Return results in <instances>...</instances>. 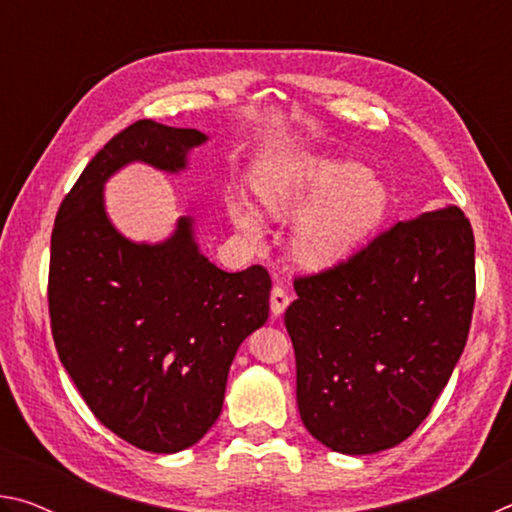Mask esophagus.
Instances as JSON below:
<instances>
[{"label":"esophagus","mask_w":512,"mask_h":512,"mask_svg":"<svg viewBox=\"0 0 512 512\" xmlns=\"http://www.w3.org/2000/svg\"><path fill=\"white\" fill-rule=\"evenodd\" d=\"M289 302H291V298H289V293L284 291L282 287H273V291H271V314L273 316H282L284 314V309L289 307Z\"/></svg>","instance_id":"1"}]
</instances>
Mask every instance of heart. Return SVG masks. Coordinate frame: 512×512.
I'll return each mask as SVG.
<instances>
[{
	"label": "heart",
	"mask_w": 512,
	"mask_h": 512,
	"mask_svg": "<svg viewBox=\"0 0 512 512\" xmlns=\"http://www.w3.org/2000/svg\"><path fill=\"white\" fill-rule=\"evenodd\" d=\"M259 205L273 216H297L293 255L307 268H329L366 241L388 207V189L363 164L314 153H291L255 178ZM232 223L262 239V221L244 201L230 203Z\"/></svg>",
	"instance_id": "1"
}]
</instances>
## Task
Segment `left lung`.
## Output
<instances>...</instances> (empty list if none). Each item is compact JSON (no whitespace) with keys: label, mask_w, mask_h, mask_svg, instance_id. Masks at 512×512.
Masks as SVG:
<instances>
[{"label":"left lung","mask_w":512,"mask_h":512,"mask_svg":"<svg viewBox=\"0 0 512 512\" xmlns=\"http://www.w3.org/2000/svg\"><path fill=\"white\" fill-rule=\"evenodd\" d=\"M293 287L284 325L307 431L352 456L400 445L443 393L470 334V219L447 205L397 221Z\"/></svg>","instance_id":"obj_1"}]
</instances>
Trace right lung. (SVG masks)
<instances>
[{
    "mask_svg": "<svg viewBox=\"0 0 512 512\" xmlns=\"http://www.w3.org/2000/svg\"><path fill=\"white\" fill-rule=\"evenodd\" d=\"M207 137L140 119L94 155L51 232V334L103 427L153 454L196 445L223 406L230 363L268 318L264 266L225 273L201 255L192 216L162 244L115 230L103 185L128 162L176 173Z\"/></svg>",
    "mask_w": 512,
    "mask_h": 512,
    "instance_id": "right-lung-1",
    "label": "right lung"
}]
</instances>
